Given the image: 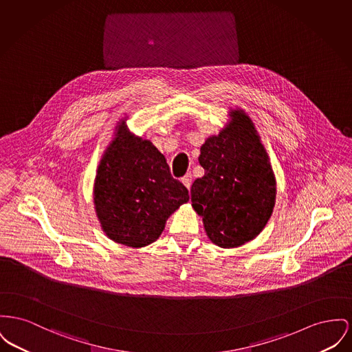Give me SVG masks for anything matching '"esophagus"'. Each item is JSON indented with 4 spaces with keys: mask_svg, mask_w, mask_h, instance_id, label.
Listing matches in <instances>:
<instances>
[{
    "mask_svg": "<svg viewBox=\"0 0 352 352\" xmlns=\"http://www.w3.org/2000/svg\"><path fill=\"white\" fill-rule=\"evenodd\" d=\"M182 184L190 190L191 184H192V175H191V173H187L186 175L182 178Z\"/></svg>",
    "mask_w": 352,
    "mask_h": 352,
    "instance_id": "esophagus-1",
    "label": "esophagus"
}]
</instances>
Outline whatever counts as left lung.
<instances>
[{
  "mask_svg": "<svg viewBox=\"0 0 352 352\" xmlns=\"http://www.w3.org/2000/svg\"><path fill=\"white\" fill-rule=\"evenodd\" d=\"M201 147L205 175L191 186V206L202 217L208 239L222 248H239L267 225L276 198L269 154L252 120L242 109Z\"/></svg>",
  "mask_w": 352,
  "mask_h": 352,
  "instance_id": "8db88e82",
  "label": "left lung"
}]
</instances>
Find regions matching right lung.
Returning a JSON list of instances; mask_svg holds the SVG:
<instances>
[{"instance_id":"right-lung-1","label":"right lung","mask_w":352,"mask_h":352,"mask_svg":"<svg viewBox=\"0 0 352 352\" xmlns=\"http://www.w3.org/2000/svg\"><path fill=\"white\" fill-rule=\"evenodd\" d=\"M126 120H120L101 157L93 201L109 239L141 248L160 238L168 217L188 201V191L171 177L164 154L134 135Z\"/></svg>"}]
</instances>
